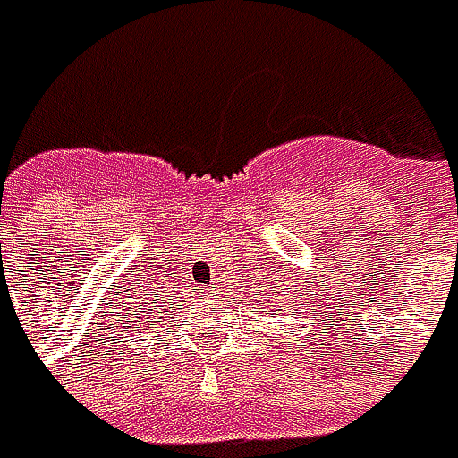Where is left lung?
I'll use <instances>...</instances> for the list:
<instances>
[{
  "mask_svg": "<svg viewBox=\"0 0 458 458\" xmlns=\"http://www.w3.org/2000/svg\"><path fill=\"white\" fill-rule=\"evenodd\" d=\"M320 294H323V292H320ZM273 316H276V313H273ZM336 326H339V323H336ZM323 336H326V331H323Z\"/></svg>",
  "mask_w": 458,
  "mask_h": 458,
  "instance_id": "left-lung-1",
  "label": "left lung"
}]
</instances>
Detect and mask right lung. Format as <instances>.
Masks as SVG:
<instances>
[{"label":"right lung","instance_id":"right-lung-1","mask_svg":"<svg viewBox=\"0 0 458 458\" xmlns=\"http://www.w3.org/2000/svg\"><path fill=\"white\" fill-rule=\"evenodd\" d=\"M145 305H148V302H145ZM161 308H164V305H161Z\"/></svg>","mask_w":458,"mask_h":458}]
</instances>
